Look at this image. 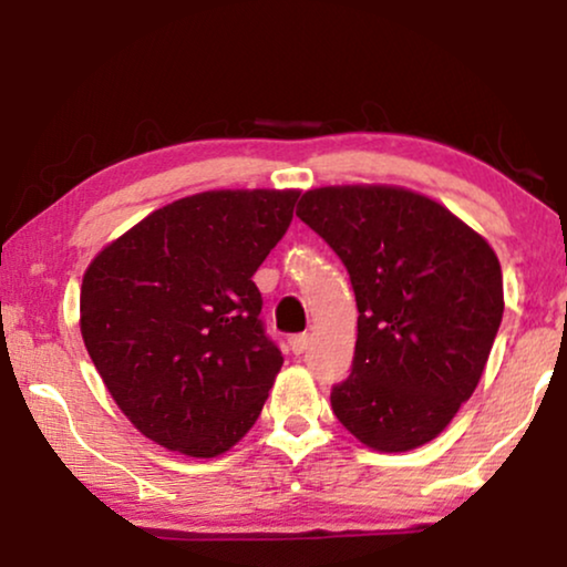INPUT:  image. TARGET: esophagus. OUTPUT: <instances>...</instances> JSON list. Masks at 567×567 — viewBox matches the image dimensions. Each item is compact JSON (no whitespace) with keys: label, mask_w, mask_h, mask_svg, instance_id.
Masks as SVG:
<instances>
[{"label":"esophagus","mask_w":567,"mask_h":567,"mask_svg":"<svg viewBox=\"0 0 567 567\" xmlns=\"http://www.w3.org/2000/svg\"><path fill=\"white\" fill-rule=\"evenodd\" d=\"M289 346H291V351L293 353H305L307 351V348H309V336H307V332H299V336H291L289 338Z\"/></svg>","instance_id":"obj_1"}]
</instances>
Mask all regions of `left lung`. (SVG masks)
Returning a JSON list of instances; mask_svg holds the SVG:
<instances>
[{"label": "left lung", "mask_w": 567, "mask_h": 567, "mask_svg": "<svg viewBox=\"0 0 567 567\" xmlns=\"http://www.w3.org/2000/svg\"><path fill=\"white\" fill-rule=\"evenodd\" d=\"M297 216L343 260L359 307L353 371L332 390V413L374 452L429 444L485 371L503 317L498 255L400 185L312 188Z\"/></svg>", "instance_id": "obj_1"}]
</instances>
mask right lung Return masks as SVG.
I'll return each instance as SVG.
<instances>
[{
	"label": "right lung",
	"instance_id": "1",
	"mask_svg": "<svg viewBox=\"0 0 567 567\" xmlns=\"http://www.w3.org/2000/svg\"><path fill=\"white\" fill-rule=\"evenodd\" d=\"M299 190H204L157 208L84 270L80 330L138 433L196 460L258 421L284 355L252 276L289 229Z\"/></svg>",
	"mask_w": 567,
	"mask_h": 567
}]
</instances>
